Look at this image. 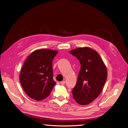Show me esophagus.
Wrapping results in <instances>:
<instances>
[{
  "label": "esophagus",
  "mask_w": 128,
  "mask_h": 128,
  "mask_svg": "<svg viewBox=\"0 0 128 128\" xmlns=\"http://www.w3.org/2000/svg\"><path fill=\"white\" fill-rule=\"evenodd\" d=\"M65 83H66V82H65L64 80H63V81H62V82H60V84H61V85H64V84H65Z\"/></svg>",
  "instance_id": "esophagus-1"
}]
</instances>
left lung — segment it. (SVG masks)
Here are the masks:
<instances>
[{
	"mask_svg": "<svg viewBox=\"0 0 128 128\" xmlns=\"http://www.w3.org/2000/svg\"><path fill=\"white\" fill-rule=\"evenodd\" d=\"M81 64L77 82L72 92L78 104L86 105L100 95L106 81L107 70L101 56L89 47L79 48L70 51Z\"/></svg>",
	"mask_w": 128,
	"mask_h": 128,
	"instance_id": "left-lung-1",
	"label": "left lung"
}]
</instances>
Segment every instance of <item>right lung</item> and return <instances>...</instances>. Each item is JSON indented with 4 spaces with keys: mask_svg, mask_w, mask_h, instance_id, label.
I'll return each mask as SVG.
<instances>
[{
    "mask_svg": "<svg viewBox=\"0 0 128 128\" xmlns=\"http://www.w3.org/2000/svg\"><path fill=\"white\" fill-rule=\"evenodd\" d=\"M58 51L39 49L28 57L22 66L20 81L26 94L34 100L46 98L56 84L53 79L52 60Z\"/></svg>",
    "mask_w": 128,
    "mask_h": 128,
    "instance_id": "add662e5",
    "label": "right lung"
}]
</instances>
